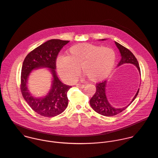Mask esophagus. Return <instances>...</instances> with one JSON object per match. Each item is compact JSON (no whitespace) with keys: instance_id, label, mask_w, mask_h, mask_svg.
<instances>
[{"instance_id":"esophagus-1","label":"esophagus","mask_w":158,"mask_h":158,"mask_svg":"<svg viewBox=\"0 0 158 158\" xmlns=\"http://www.w3.org/2000/svg\"><path fill=\"white\" fill-rule=\"evenodd\" d=\"M77 87H78V88H84L85 85H82V84H77Z\"/></svg>"}]
</instances>
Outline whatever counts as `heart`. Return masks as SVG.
<instances>
[{"label": "heart", "instance_id": "1", "mask_svg": "<svg viewBox=\"0 0 158 158\" xmlns=\"http://www.w3.org/2000/svg\"><path fill=\"white\" fill-rule=\"evenodd\" d=\"M67 56H58L56 67L60 77L68 83L78 78L80 67L82 72L93 82L106 79L114 66L116 56L109 47L81 43L70 47Z\"/></svg>", "mask_w": 158, "mask_h": 158}]
</instances>
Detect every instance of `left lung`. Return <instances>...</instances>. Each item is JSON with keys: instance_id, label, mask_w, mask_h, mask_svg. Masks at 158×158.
Wrapping results in <instances>:
<instances>
[{"instance_id": "obj_1", "label": "left lung", "mask_w": 158, "mask_h": 158, "mask_svg": "<svg viewBox=\"0 0 158 158\" xmlns=\"http://www.w3.org/2000/svg\"><path fill=\"white\" fill-rule=\"evenodd\" d=\"M105 40L106 39H104L101 40ZM114 43L117 48H118L121 56V59L118 66H120L124 64H132L137 68L140 74V69L139 62L136 57H135V56L133 54V53H132L131 51H129L127 48H125L121 44H118V42H114ZM106 83H107V80H105L102 83L97 84L96 92L89 101L91 106L95 111L106 116H114L124 110L134 101V99L136 98L137 96L138 95V93L139 91V88L135 95L134 96V98L132 99V100L131 101V102L129 105L123 108H114L112 106V105L110 104L106 96Z\"/></svg>"}]
</instances>
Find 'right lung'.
Listing matches in <instances>:
<instances>
[{
  "instance_id": "obj_1",
  "label": "right lung",
  "mask_w": 158,
  "mask_h": 158,
  "mask_svg": "<svg viewBox=\"0 0 158 158\" xmlns=\"http://www.w3.org/2000/svg\"><path fill=\"white\" fill-rule=\"evenodd\" d=\"M69 41L52 39L44 43L29 53L25 57L21 69V91L29 105L38 114L53 117L62 113L68 105L67 92L72 87L62 83L55 69L56 59L62 48ZM48 68L52 74V86L42 97H35L28 89V80L32 71Z\"/></svg>"
}]
</instances>
